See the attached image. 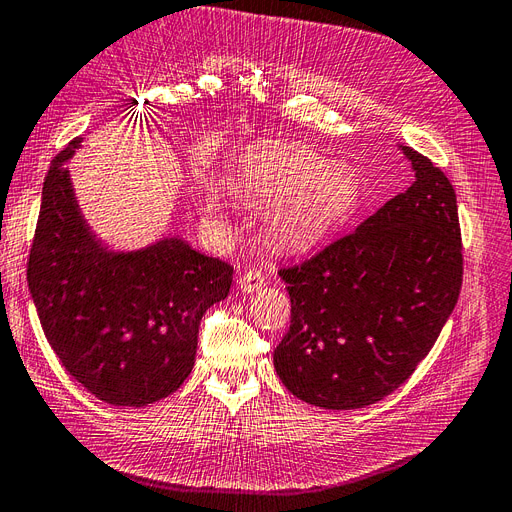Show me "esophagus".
<instances>
[{
  "label": "esophagus",
  "instance_id": "esophagus-1",
  "mask_svg": "<svg viewBox=\"0 0 512 512\" xmlns=\"http://www.w3.org/2000/svg\"><path fill=\"white\" fill-rule=\"evenodd\" d=\"M262 286H265V273L262 271H256V269H250V271H243L241 277H239V288L243 292H256L260 290Z\"/></svg>",
  "mask_w": 512,
  "mask_h": 512
}]
</instances>
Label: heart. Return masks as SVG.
Segmentation results:
<instances>
[{
	"mask_svg": "<svg viewBox=\"0 0 512 512\" xmlns=\"http://www.w3.org/2000/svg\"><path fill=\"white\" fill-rule=\"evenodd\" d=\"M235 190L262 207V230L284 250H305L342 228L361 203L352 170L303 147H269L243 160Z\"/></svg>",
	"mask_w": 512,
	"mask_h": 512,
	"instance_id": "b5f03b06",
	"label": "heart"
}]
</instances>
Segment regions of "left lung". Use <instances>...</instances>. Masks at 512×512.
<instances>
[{"instance_id":"left-lung-1","label":"left lung","mask_w":512,"mask_h":512,"mask_svg":"<svg viewBox=\"0 0 512 512\" xmlns=\"http://www.w3.org/2000/svg\"><path fill=\"white\" fill-rule=\"evenodd\" d=\"M416 181L301 265L280 269L290 329L273 352L286 389L307 404L354 410L399 389L457 305L461 228L451 181L401 147Z\"/></svg>"}]
</instances>
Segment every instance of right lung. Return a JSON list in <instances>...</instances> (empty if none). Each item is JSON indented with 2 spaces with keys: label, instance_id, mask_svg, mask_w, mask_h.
<instances>
[{
  "label": "right lung",
  "instance_id": "1",
  "mask_svg": "<svg viewBox=\"0 0 512 512\" xmlns=\"http://www.w3.org/2000/svg\"><path fill=\"white\" fill-rule=\"evenodd\" d=\"M79 145L70 141L44 177L27 284L68 374L106 404L141 408L190 376L200 320L228 297L232 267L177 237L108 252L85 224L66 170Z\"/></svg>",
  "mask_w": 512,
  "mask_h": 512
}]
</instances>
